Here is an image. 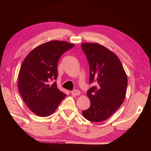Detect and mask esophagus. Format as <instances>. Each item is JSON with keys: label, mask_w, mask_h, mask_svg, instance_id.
I'll list each match as a JSON object with an SVG mask.
<instances>
[{"label": "esophagus", "mask_w": 151, "mask_h": 151, "mask_svg": "<svg viewBox=\"0 0 151 151\" xmlns=\"http://www.w3.org/2000/svg\"><path fill=\"white\" fill-rule=\"evenodd\" d=\"M71 94L73 96H78L81 95V91L78 90V89H75V90L71 91Z\"/></svg>", "instance_id": "obj_1"}]
</instances>
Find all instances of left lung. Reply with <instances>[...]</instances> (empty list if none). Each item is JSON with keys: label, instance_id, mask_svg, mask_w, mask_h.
Returning a JSON list of instances; mask_svg holds the SVG:
<instances>
[{"label": "left lung", "instance_id": "left-lung-1", "mask_svg": "<svg viewBox=\"0 0 151 151\" xmlns=\"http://www.w3.org/2000/svg\"><path fill=\"white\" fill-rule=\"evenodd\" d=\"M81 47L89 62V84L95 83L87 92L90 107L82 115L89 121L101 122L123 104L127 76L118 57L106 47L94 43H84Z\"/></svg>", "mask_w": 151, "mask_h": 151}]
</instances>
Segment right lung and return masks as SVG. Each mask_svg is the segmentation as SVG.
<instances>
[{
	"instance_id": "obj_1",
	"label": "right lung",
	"mask_w": 151,
	"mask_h": 151,
	"mask_svg": "<svg viewBox=\"0 0 151 151\" xmlns=\"http://www.w3.org/2000/svg\"><path fill=\"white\" fill-rule=\"evenodd\" d=\"M75 46L63 41H51L33 49L20 68L18 88L30 110L38 116L53 114L66 97L57 87V65L62 54Z\"/></svg>"
}]
</instances>
